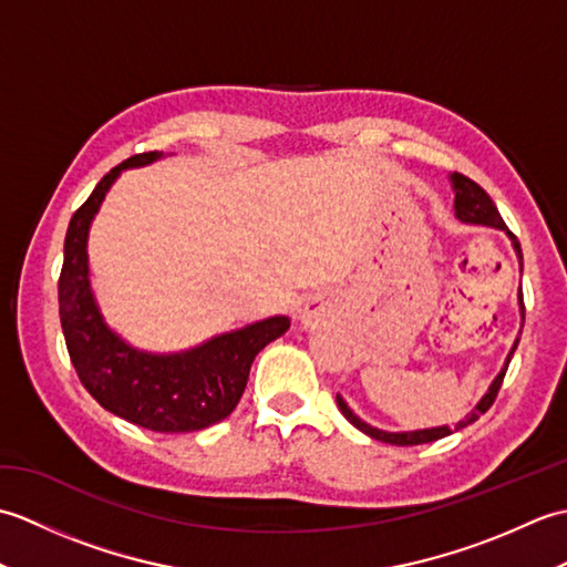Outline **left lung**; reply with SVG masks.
<instances>
[{
  "mask_svg": "<svg viewBox=\"0 0 567 567\" xmlns=\"http://www.w3.org/2000/svg\"><path fill=\"white\" fill-rule=\"evenodd\" d=\"M451 183H453V189H455V216H457V219L467 221V224L495 226V228H504V231H507V224H504V219L499 216V212H497V207H495V202L489 199L487 192H485L483 187H480V185L475 183V179H470V177H465V175H461V173H453V175H451ZM507 234L512 236V244H514L516 256H519V260H522V246H519V240H516V236H514L512 231H507ZM522 265H524V262H522ZM519 305H522V315H524V295H519ZM516 346H519V339H516L514 348L509 351L507 363H504L502 372L495 378V382H492L489 392L483 396V400H480V404L473 409V412H470L463 421H457L455 431H461V429L470 426V424H473V421L480 419V414H485L487 409H489L492 404H495L497 392H499V388H502L504 375H507V368H509V363H512V355H514V351H516ZM336 404H339L341 414H343L348 421H351V424H353L355 429H360L363 433H368L370 439L382 441V443H392V445H421V443L439 441V439H443V436H451V433H453L449 426L424 429V431H406V433L380 431V429L368 426L365 421H360V419L351 412V409H348V404L341 400V394H336Z\"/></svg>",
  "mask_w": 567,
  "mask_h": 567,
  "instance_id": "8db88e82",
  "label": "left lung"
}]
</instances>
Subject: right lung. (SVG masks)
Here are the masks:
<instances>
[{
	"instance_id": "obj_1",
	"label": "right lung",
	"mask_w": 567,
	"mask_h": 567,
	"mask_svg": "<svg viewBox=\"0 0 567 567\" xmlns=\"http://www.w3.org/2000/svg\"><path fill=\"white\" fill-rule=\"evenodd\" d=\"M155 158L161 153H136L112 167L72 214L58 280L60 327L80 382L104 409L143 429L187 433L207 429L234 412L246 390L252 358L290 329V319L272 317L250 323L177 355L134 351L104 327L87 280L90 221L124 167Z\"/></svg>"
}]
</instances>
